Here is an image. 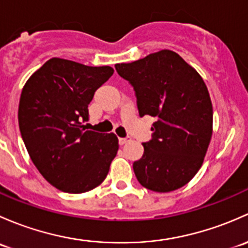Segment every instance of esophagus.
<instances>
[{
  "label": "esophagus",
  "mask_w": 248,
  "mask_h": 248,
  "mask_svg": "<svg viewBox=\"0 0 248 248\" xmlns=\"http://www.w3.org/2000/svg\"><path fill=\"white\" fill-rule=\"evenodd\" d=\"M130 141H131V140H130L129 137H125V139H119V144L124 145V144H126V143L130 142Z\"/></svg>",
  "instance_id": "34e87169"
}]
</instances>
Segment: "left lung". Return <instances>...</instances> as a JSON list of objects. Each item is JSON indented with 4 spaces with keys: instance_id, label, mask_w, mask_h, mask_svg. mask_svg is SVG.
Instances as JSON below:
<instances>
[{
    "instance_id": "1",
    "label": "left lung",
    "mask_w": 248,
    "mask_h": 248,
    "mask_svg": "<svg viewBox=\"0 0 248 248\" xmlns=\"http://www.w3.org/2000/svg\"><path fill=\"white\" fill-rule=\"evenodd\" d=\"M116 70L135 89L140 116L156 117L134 172L143 187L170 192L200 170L213 135V104L203 78L177 52L161 50Z\"/></svg>"
}]
</instances>
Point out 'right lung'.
Instances as JSON below:
<instances>
[{
	"instance_id": "obj_1",
	"label": "right lung",
	"mask_w": 248,
	"mask_h": 248,
	"mask_svg": "<svg viewBox=\"0 0 248 248\" xmlns=\"http://www.w3.org/2000/svg\"><path fill=\"white\" fill-rule=\"evenodd\" d=\"M113 71L55 57L22 88L21 137L40 174L63 192L83 193L100 185L118 152L113 132L91 131L81 124L95 91Z\"/></svg>"
}]
</instances>
